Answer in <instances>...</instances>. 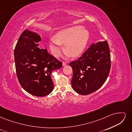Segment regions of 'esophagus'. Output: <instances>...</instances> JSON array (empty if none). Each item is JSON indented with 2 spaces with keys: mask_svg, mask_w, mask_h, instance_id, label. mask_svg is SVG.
I'll return each instance as SVG.
<instances>
[{
  "mask_svg": "<svg viewBox=\"0 0 132 132\" xmlns=\"http://www.w3.org/2000/svg\"><path fill=\"white\" fill-rule=\"evenodd\" d=\"M62 64H63V66H65V65H66L67 64V62H63Z\"/></svg>",
  "mask_w": 132,
  "mask_h": 132,
  "instance_id": "esophagus-1",
  "label": "esophagus"
}]
</instances>
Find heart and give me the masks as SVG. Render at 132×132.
Masks as SVG:
<instances>
[{"mask_svg":"<svg viewBox=\"0 0 132 132\" xmlns=\"http://www.w3.org/2000/svg\"><path fill=\"white\" fill-rule=\"evenodd\" d=\"M90 37V33L82 26H75L63 30L55 37L50 39V47L55 55L60 54L61 44H65V50L72 57L80 54L86 47Z\"/></svg>","mask_w":132,"mask_h":132,"instance_id":"b5f03b06","label":"heart"}]
</instances>
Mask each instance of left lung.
Segmentation results:
<instances>
[{
	"mask_svg": "<svg viewBox=\"0 0 132 132\" xmlns=\"http://www.w3.org/2000/svg\"><path fill=\"white\" fill-rule=\"evenodd\" d=\"M73 69L71 86L77 93H94L106 81L111 69V55L106 41L93 43L77 61L69 63Z\"/></svg>",
	"mask_w": 132,
	"mask_h": 132,
	"instance_id": "1",
	"label": "left lung"
}]
</instances>
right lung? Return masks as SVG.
<instances>
[{
  "label": "right lung",
  "mask_w": 132,
  "mask_h": 132,
  "mask_svg": "<svg viewBox=\"0 0 132 132\" xmlns=\"http://www.w3.org/2000/svg\"><path fill=\"white\" fill-rule=\"evenodd\" d=\"M41 41L38 34L23 31L15 48L14 59L17 77L22 88L34 96L43 97L53 91L51 73L61 68L62 63L46 49L39 48L37 43Z\"/></svg>",
  "instance_id": "right-lung-1"
}]
</instances>
